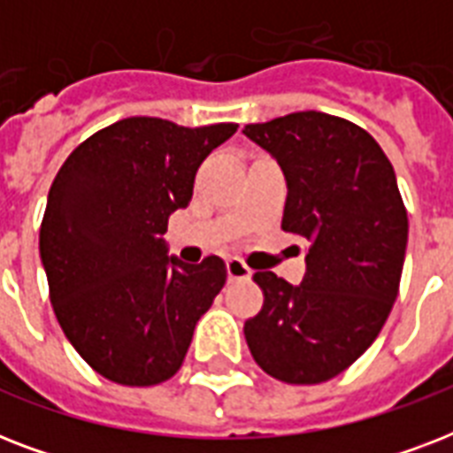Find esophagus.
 Listing matches in <instances>:
<instances>
[{
	"label": "esophagus",
	"mask_w": 453,
	"mask_h": 453,
	"mask_svg": "<svg viewBox=\"0 0 453 453\" xmlns=\"http://www.w3.org/2000/svg\"><path fill=\"white\" fill-rule=\"evenodd\" d=\"M227 277L230 280H247L251 275V268H249L247 263L240 261V258H227Z\"/></svg>",
	"instance_id": "34e87169"
}]
</instances>
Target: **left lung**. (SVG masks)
<instances>
[{"mask_svg": "<svg viewBox=\"0 0 453 453\" xmlns=\"http://www.w3.org/2000/svg\"><path fill=\"white\" fill-rule=\"evenodd\" d=\"M287 178L282 230L310 242L298 287L256 273L261 312L244 322L256 365L312 386L345 372L383 329L400 291L409 220L393 164L362 127L326 112L247 124Z\"/></svg>", "mask_w": 453, "mask_h": 453, "instance_id": "obj_1", "label": "left lung"}]
</instances>
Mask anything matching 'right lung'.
Returning <instances> with one entry per match:
<instances>
[{
  "instance_id": "right-lung-1",
  "label": "right lung",
  "mask_w": 453,
  "mask_h": 453,
  "mask_svg": "<svg viewBox=\"0 0 453 453\" xmlns=\"http://www.w3.org/2000/svg\"><path fill=\"white\" fill-rule=\"evenodd\" d=\"M234 131L127 117L77 145L53 178L39 230L49 296L67 341L108 380H169L223 289L219 256L188 265L162 234L190 204L199 164Z\"/></svg>"
}]
</instances>
